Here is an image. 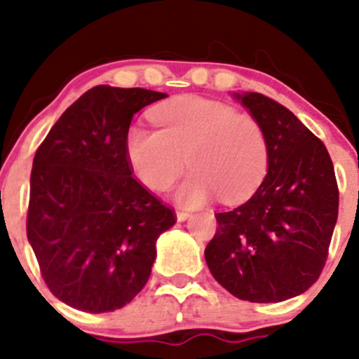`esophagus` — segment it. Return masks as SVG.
<instances>
[{
    "mask_svg": "<svg viewBox=\"0 0 359 359\" xmlns=\"http://www.w3.org/2000/svg\"><path fill=\"white\" fill-rule=\"evenodd\" d=\"M189 215L191 213L187 212V210H182V208L177 210V220H179V222H184V220H186Z\"/></svg>",
    "mask_w": 359,
    "mask_h": 359,
    "instance_id": "34e87169",
    "label": "esophagus"
}]
</instances>
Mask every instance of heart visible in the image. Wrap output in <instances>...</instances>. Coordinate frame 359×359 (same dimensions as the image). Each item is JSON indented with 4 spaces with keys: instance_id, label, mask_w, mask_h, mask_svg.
<instances>
[{
    "instance_id": "heart-1",
    "label": "heart",
    "mask_w": 359,
    "mask_h": 359,
    "mask_svg": "<svg viewBox=\"0 0 359 359\" xmlns=\"http://www.w3.org/2000/svg\"><path fill=\"white\" fill-rule=\"evenodd\" d=\"M158 130L135 125L126 135V154L137 177L161 191L193 166L175 187L182 205H200L219 193L236 201L264 179L269 146L262 125L224 102L180 97L154 112Z\"/></svg>"
}]
</instances>
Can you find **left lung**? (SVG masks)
<instances>
[{
	"label": "left lung",
	"mask_w": 359,
	"mask_h": 359,
	"mask_svg": "<svg viewBox=\"0 0 359 359\" xmlns=\"http://www.w3.org/2000/svg\"><path fill=\"white\" fill-rule=\"evenodd\" d=\"M262 125L267 175L248 201L217 212L205 248L212 276L248 302H281L316 283L339 215V187L325 144L276 100L234 93Z\"/></svg>",
	"instance_id": "left-lung-1"
}]
</instances>
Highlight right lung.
<instances>
[{"instance_id":"right-lung-1","label":"right lung","mask_w":359,"mask_h":359,"mask_svg":"<svg viewBox=\"0 0 359 359\" xmlns=\"http://www.w3.org/2000/svg\"><path fill=\"white\" fill-rule=\"evenodd\" d=\"M168 97L99 85L64 111L36 151L27 240L46 287L86 313L121 309L144 288L156 240L177 215L133 177L135 112Z\"/></svg>"}]
</instances>
